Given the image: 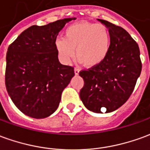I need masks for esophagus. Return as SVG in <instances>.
<instances>
[{
  "instance_id": "34e87169",
  "label": "esophagus",
  "mask_w": 150,
  "mask_h": 150,
  "mask_svg": "<svg viewBox=\"0 0 150 150\" xmlns=\"http://www.w3.org/2000/svg\"><path fill=\"white\" fill-rule=\"evenodd\" d=\"M79 72H80V70L77 68H75L74 69V73H75V75H78L79 74Z\"/></svg>"
}]
</instances>
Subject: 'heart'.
Here are the masks:
<instances>
[{"instance_id": "obj_1", "label": "heart", "mask_w": 150, "mask_h": 150, "mask_svg": "<svg viewBox=\"0 0 150 150\" xmlns=\"http://www.w3.org/2000/svg\"><path fill=\"white\" fill-rule=\"evenodd\" d=\"M54 46L62 62L69 64L74 56L87 68H95L107 57L110 47V35L103 24L81 21L69 26L64 38H57Z\"/></svg>"}]
</instances>
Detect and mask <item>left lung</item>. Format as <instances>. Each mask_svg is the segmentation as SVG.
Masks as SVG:
<instances>
[{
	"mask_svg": "<svg viewBox=\"0 0 150 150\" xmlns=\"http://www.w3.org/2000/svg\"><path fill=\"white\" fill-rule=\"evenodd\" d=\"M97 20L108 28L110 47L100 64L81 71L84 80L80 98L90 111L111 112L126 103L135 88L141 73L140 49L131 35L122 28L103 19Z\"/></svg>",
	"mask_w": 150,
	"mask_h": 150,
	"instance_id": "left-lung-1",
	"label": "left lung"
}]
</instances>
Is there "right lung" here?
<instances>
[{"label": "right lung", "mask_w": 150, "mask_h": 150, "mask_svg": "<svg viewBox=\"0 0 150 150\" xmlns=\"http://www.w3.org/2000/svg\"><path fill=\"white\" fill-rule=\"evenodd\" d=\"M75 18L31 26L10 44L6 54V86L15 106L33 118L55 112L64 89L74 76L61 64L54 46L59 33Z\"/></svg>", "instance_id": "add662e5"}]
</instances>
